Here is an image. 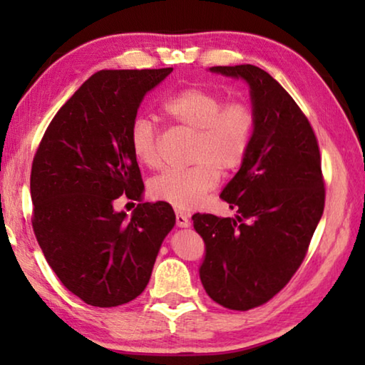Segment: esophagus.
<instances>
[{
	"mask_svg": "<svg viewBox=\"0 0 365 365\" xmlns=\"http://www.w3.org/2000/svg\"><path fill=\"white\" fill-rule=\"evenodd\" d=\"M175 220H177V227H180V228L190 227V220H188L187 215H185L182 211H177L175 212Z\"/></svg>",
	"mask_w": 365,
	"mask_h": 365,
	"instance_id": "obj_1",
	"label": "esophagus"
}]
</instances>
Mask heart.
Segmentation results:
<instances>
[{"mask_svg":"<svg viewBox=\"0 0 365 365\" xmlns=\"http://www.w3.org/2000/svg\"><path fill=\"white\" fill-rule=\"evenodd\" d=\"M164 114L178 125L196 133L187 169H168L150 183L154 200L177 209H193L220 180L222 172L243 164L251 150L256 115L248 103L225 101L220 93L202 86H188L163 103ZM133 156L148 168L159 165V133L148 117H137L128 132Z\"/></svg>","mask_w":365,"mask_h":365,"instance_id":"obj_1","label":"heart"}]
</instances>
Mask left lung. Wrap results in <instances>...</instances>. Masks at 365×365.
Wrapping results in <instances>:
<instances>
[{"instance_id": "8db88e82", "label": "left lung", "mask_w": 365, "mask_h": 365, "mask_svg": "<svg viewBox=\"0 0 365 365\" xmlns=\"http://www.w3.org/2000/svg\"><path fill=\"white\" fill-rule=\"evenodd\" d=\"M209 71L248 82L256 130L220 193L237 217H191L206 245L200 279L217 304L248 311L274 298L304 261L325 206L322 163L307 117L267 72L251 64Z\"/></svg>"}]
</instances>
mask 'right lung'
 Wrapping results in <instances>:
<instances>
[{
  "label": "right lung",
  "mask_w": 365,
  "mask_h": 365,
  "mask_svg": "<svg viewBox=\"0 0 365 365\" xmlns=\"http://www.w3.org/2000/svg\"><path fill=\"white\" fill-rule=\"evenodd\" d=\"M172 67L100 71L49 122L30 174L32 227L54 274L86 304L114 307L137 298L175 225L169 202H138L145 185L128 132L148 91Z\"/></svg>",
  "instance_id": "1"
}]
</instances>
